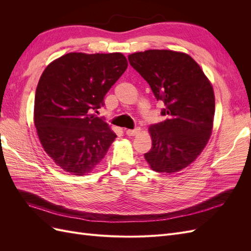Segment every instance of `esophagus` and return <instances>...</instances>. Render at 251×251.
<instances>
[{"mask_svg":"<svg viewBox=\"0 0 251 251\" xmlns=\"http://www.w3.org/2000/svg\"><path fill=\"white\" fill-rule=\"evenodd\" d=\"M139 133H140V128L139 127L135 128V130H126V134L127 136H136V135L139 134Z\"/></svg>","mask_w":251,"mask_h":251,"instance_id":"34e87169","label":"esophagus"}]
</instances>
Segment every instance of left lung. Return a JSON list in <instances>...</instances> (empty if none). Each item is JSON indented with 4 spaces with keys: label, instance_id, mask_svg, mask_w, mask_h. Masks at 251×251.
<instances>
[{
    "label": "left lung",
    "instance_id": "1",
    "mask_svg": "<svg viewBox=\"0 0 251 251\" xmlns=\"http://www.w3.org/2000/svg\"><path fill=\"white\" fill-rule=\"evenodd\" d=\"M127 58L165 105V120L149 127L151 149L144 158L158 173L185 169L202 153L212 132L215 94L209 79L183 52L147 50Z\"/></svg>",
    "mask_w": 251,
    "mask_h": 251
}]
</instances>
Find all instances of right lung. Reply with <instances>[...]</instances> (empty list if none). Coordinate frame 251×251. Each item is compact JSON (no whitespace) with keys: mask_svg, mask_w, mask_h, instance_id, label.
<instances>
[{"mask_svg":"<svg viewBox=\"0 0 251 251\" xmlns=\"http://www.w3.org/2000/svg\"><path fill=\"white\" fill-rule=\"evenodd\" d=\"M123 53L71 52L50 63L37 83L33 120L42 147L65 172L91 173L117 137L93 114L124 74Z\"/></svg>","mask_w":251,"mask_h":251,"instance_id":"obj_1","label":"right lung"}]
</instances>
